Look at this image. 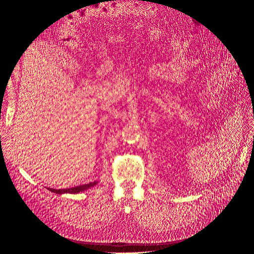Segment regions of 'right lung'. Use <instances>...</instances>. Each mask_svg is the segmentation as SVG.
<instances>
[{
  "label": "right lung",
  "mask_w": 254,
  "mask_h": 254,
  "mask_svg": "<svg viewBox=\"0 0 254 254\" xmlns=\"http://www.w3.org/2000/svg\"><path fill=\"white\" fill-rule=\"evenodd\" d=\"M97 181L94 182H90L88 184H82V186H78V187H74V188H70V189H60V190H55V189H49V190L53 191V193L58 194V195H63V194H78L80 191H84L88 189L93 188L94 186H96Z\"/></svg>",
  "instance_id": "add662e5"
}]
</instances>
